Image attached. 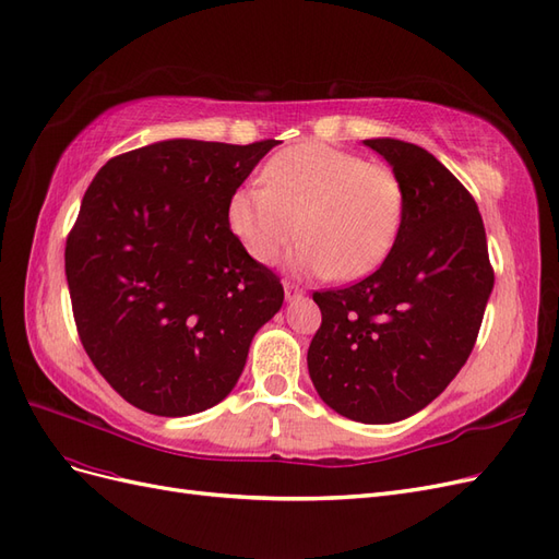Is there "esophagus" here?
<instances>
[{
	"label": "esophagus",
	"mask_w": 559,
	"mask_h": 559,
	"mask_svg": "<svg viewBox=\"0 0 559 559\" xmlns=\"http://www.w3.org/2000/svg\"><path fill=\"white\" fill-rule=\"evenodd\" d=\"M283 288H285V299H288V301H293V299L305 295V290H301L299 285H295V283H290V281H285Z\"/></svg>",
	"instance_id": "obj_1"
}]
</instances>
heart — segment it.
I'll use <instances>...</instances> for the list:
<instances>
[{
  "label": "heart",
  "mask_w": 559,
  "mask_h": 559,
  "mask_svg": "<svg viewBox=\"0 0 559 559\" xmlns=\"http://www.w3.org/2000/svg\"><path fill=\"white\" fill-rule=\"evenodd\" d=\"M262 182L238 187L227 201L234 238L260 264L274 262L299 231L297 269L360 278L386 260L403 225L401 178L354 152L305 142L271 156Z\"/></svg>",
  "instance_id": "heart-1"
}]
</instances>
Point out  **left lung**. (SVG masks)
Here are the masks:
<instances>
[{
  "label": "left lung",
  "mask_w": 559,
  "mask_h": 559,
  "mask_svg": "<svg viewBox=\"0 0 559 559\" xmlns=\"http://www.w3.org/2000/svg\"><path fill=\"white\" fill-rule=\"evenodd\" d=\"M365 145L405 187L403 225L370 276L313 293L323 321L307 362L318 395L342 417L393 424L436 401L464 368L493 269L475 199L433 154L391 138Z\"/></svg>",
  "instance_id": "left-lung-1"
}]
</instances>
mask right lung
I'll return each mask as SVG.
<instances>
[{
    "label": "right lung",
    "mask_w": 559,
    "mask_h": 559,
    "mask_svg": "<svg viewBox=\"0 0 559 559\" xmlns=\"http://www.w3.org/2000/svg\"><path fill=\"white\" fill-rule=\"evenodd\" d=\"M276 140H164L98 170L66 243L79 340L126 403L187 417L225 401L281 278L227 225V201Z\"/></svg>",
    "instance_id": "1"
}]
</instances>
